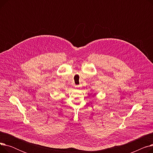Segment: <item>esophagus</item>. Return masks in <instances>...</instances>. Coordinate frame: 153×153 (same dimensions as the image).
I'll return each instance as SVG.
<instances>
[{"label": "esophagus", "mask_w": 153, "mask_h": 153, "mask_svg": "<svg viewBox=\"0 0 153 153\" xmlns=\"http://www.w3.org/2000/svg\"><path fill=\"white\" fill-rule=\"evenodd\" d=\"M75 87H76V88H77H77H79V85H75Z\"/></svg>", "instance_id": "34e87169"}]
</instances>
